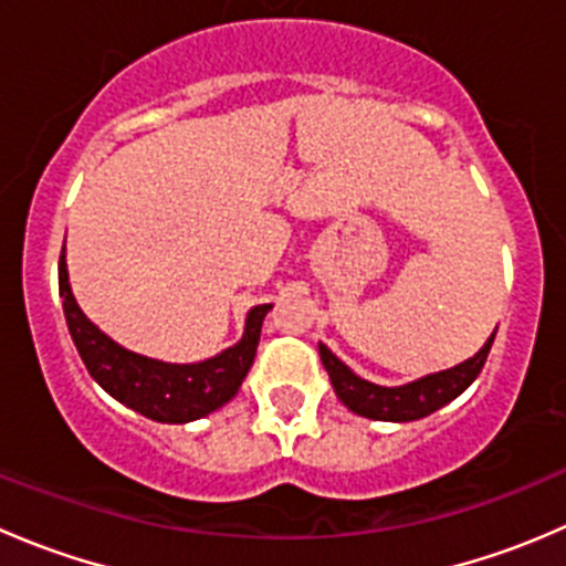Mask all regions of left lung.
<instances>
[{
    "label": "left lung",
    "mask_w": 566,
    "mask_h": 566,
    "mask_svg": "<svg viewBox=\"0 0 566 566\" xmlns=\"http://www.w3.org/2000/svg\"><path fill=\"white\" fill-rule=\"evenodd\" d=\"M493 339L495 334L484 342V347L476 356L458 364V367L447 369V373L427 375V378L413 380V384L408 386H397V389H386V386H375L369 384V380H361L325 345H319V358H323V367L325 373H328L336 397H339L353 413L367 416V419L375 421H416L436 413V410L443 408L447 402H452L454 397H460V394L476 380L484 361H488Z\"/></svg>",
    "instance_id": "8db88e82"
}]
</instances>
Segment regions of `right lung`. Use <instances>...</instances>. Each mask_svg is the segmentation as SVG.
Wrapping results in <instances>:
<instances>
[{
  "mask_svg": "<svg viewBox=\"0 0 566 566\" xmlns=\"http://www.w3.org/2000/svg\"><path fill=\"white\" fill-rule=\"evenodd\" d=\"M60 295L67 331L87 373L114 399L147 419L167 421V424L202 419L235 397L254 364L262 319L271 310V304L254 306L247 317L243 339L216 358L199 364H164L125 350L84 317L67 284L65 254H60Z\"/></svg>",
  "mask_w": 566,
  "mask_h": 566,
  "instance_id": "1",
  "label": "right lung"
}]
</instances>
